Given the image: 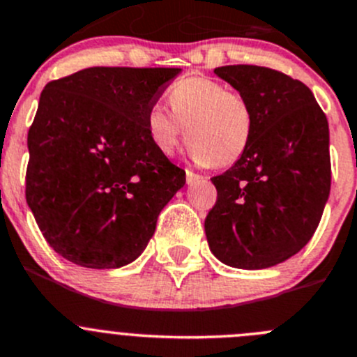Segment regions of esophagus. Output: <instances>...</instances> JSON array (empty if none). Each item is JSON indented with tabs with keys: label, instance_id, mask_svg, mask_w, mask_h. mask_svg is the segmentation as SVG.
Masks as SVG:
<instances>
[{
	"label": "esophagus",
	"instance_id": "34e87169",
	"mask_svg": "<svg viewBox=\"0 0 357 357\" xmlns=\"http://www.w3.org/2000/svg\"><path fill=\"white\" fill-rule=\"evenodd\" d=\"M201 178H202L201 174L194 172L192 169H186V183H195V181H199Z\"/></svg>",
	"mask_w": 357,
	"mask_h": 357
}]
</instances>
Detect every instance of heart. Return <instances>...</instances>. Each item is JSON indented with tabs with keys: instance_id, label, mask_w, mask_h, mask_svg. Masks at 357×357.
I'll use <instances>...</instances> for the list:
<instances>
[{
	"instance_id": "1",
	"label": "heart",
	"mask_w": 357,
	"mask_h": 357,
	"mask_svg": "<svg viewBox=\"0 0 357 357\" xmlns=\"http://www.w3.org/2000/svg\"><path fill=\"white\" fill-rule=\"evenodd\" d=\"M171 112L149 109L146 126L155 148L163 155L178 149L183 135L197 162L229 167L245 155L254 133V111L239 91L209 77H186L169 89Z\"/></svg>"
}]
</instances>
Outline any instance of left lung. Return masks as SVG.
<instances>
[{
    "mask_svg": "<svg viewBox=\"0 0 357 357\" xmlns=\"http://www.w3.org/2000/svg\"><path fill=\"white\" fill-rule=\"evenodd\" d=\"M215 73L254 111L245 155L211 178L216 202L204 220L209 250L239 269L287 261L310 241L331 188L328 119L314 95L287 73L229 65Z\"/></svg>",
    "mask_w": 357,
    "mask_h": 357,
    "instance_id": "left-lung-1",
    "label": "left lung"
}]
</instances>
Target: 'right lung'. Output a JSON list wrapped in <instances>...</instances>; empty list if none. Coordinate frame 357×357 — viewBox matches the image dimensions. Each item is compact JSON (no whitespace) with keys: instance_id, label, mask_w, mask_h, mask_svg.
I'll return each instance as SVG.
<instances>
[{"instance_id":"obj_1","label":"right lung","mask_w":357,"mask_h":357,"mask_svg":"<svg viewBox=\"0 0 357 357\" xmlns=\"http://www.w3.org/2000/svg\"><path fill=\"white\" fill-rule=\"evenodd\" d=\"M181 68L93 66L51 81L28 132L26 201L56 254L121 268L142 254L185 171L149 139L146 116Z\"/></svg>"}]
</instances>
